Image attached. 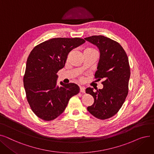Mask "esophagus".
Returning a JSON list of instances; mask_svg holds the SVG:
<instances>
[{
    "mask_svg": "<svg viewBox=\"0 0 154 154\" xmlns=\"http://www.w3.org/2000/svg\"><path fill=\"white\" fill-rule=\"evenodd\" d=\"M80 92H82V93H84L85 92V88L84 87H80Z\"/></svg>",
    "mask_w": 154,
    "mask_h": 154,
    "instance_id": "esophagus-1",
    "label": "esophagus"
}]
</instances>
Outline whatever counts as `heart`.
I'll use <instances>...</instances> for the list:
<instances>
[{"label": "heart", "instance_id": "1", "mask_svg": "<svg viewBox=\"0 0 154 154\" xmlns=\"http://www.w3.org/2000/svg\"><path fill=\"white\" fill-rule=\"evenodd\" d=\"M84 52H97V51L92 48H87L84 51Z\"/></svg>", "mask_w": 154, "mask_h": 154}]
</instances>
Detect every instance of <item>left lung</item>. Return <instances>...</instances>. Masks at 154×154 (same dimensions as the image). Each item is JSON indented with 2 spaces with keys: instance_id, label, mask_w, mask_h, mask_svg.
I'll list each match as a JSON object with an SVG mask.
<instances>
[{
  "instance_id": "obj_1",
  "label": "left lung",
  "mask_w": 154,
  "mask_h": 154,
  "mask_svg": "<svg viewBox=\"0 0 154 154\" xmlns=\"http://www.w3.org/2000/svg\"><path fill=\"white\" fill-rule=\"evenodd\" d=\"M98 47L100 59L95 78L103 79L102 89L94 91L88 87L85 92L94 99L87 107L91 114L101 120L116 115L127 97L131 70L126 52L118 42L103 35H93L84 38Z\"/></svg>"
}]
</instances>
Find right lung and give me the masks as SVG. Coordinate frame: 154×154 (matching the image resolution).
I'll use <instances>...</instances> for the list:
<instances>
[{
  "label": "right lung",
  "instance_id": "obj_1",
  "mask_svg": "<svg viewBox=\"0 0 154 154\" xmlns=\"http://www.w3.org/2000/svg\"><path fill=\"white\" fill-rule=\"evenodd\" d=\"M85 41L80 38H54L35 46L26 63L23 85L32 110L40 119L51 121L62 114L79 87L60 82L57 72L64 66L69 53Z\"/></svg>",
  "mask_w": 154,
  "mask_h": 154
}]
</instances>
